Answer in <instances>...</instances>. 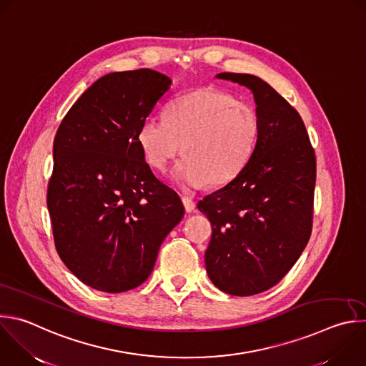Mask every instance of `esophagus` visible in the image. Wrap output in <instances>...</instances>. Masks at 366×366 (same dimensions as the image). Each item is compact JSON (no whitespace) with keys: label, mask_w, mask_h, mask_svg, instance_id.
<instances>
[{"label":"esophagus","mask_w":366,"mask_h":366,"mask_svg":"<svg viewBox=\"0 0 366 366\" xmlns=\"http://www.w3.org/2000/svg\"><path fill=\"white\" fill-rule=\"evenodd\" d=\"M182 204H184V207H185V211H187V212H192V211L195 209V202H194V199L189 198V197H182Z\"/></svg>","instance_id":"esophagus-1"}]
</instances>
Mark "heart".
Here are the masks:
<instances>
[{
  "mask_svg": "<svg viewBox=\"0 0 366 366\" xmlns=\"http://www.w3.org/2000/svg\"><path fill=\"white\" fill-rule=\"evenodd\" d=\"M260 124L256 110L235 96L204 87L174 100L167 116L149 114L138 131L148 164L164 171L182 147L185 157L172 171L184 191L222 185L235 178L252 158Z\"/></svg>",
  "mask_w": 366,
  "mask_h": 366,
  "instance_id": "1",
  "label": "heart"
}]
</instances>
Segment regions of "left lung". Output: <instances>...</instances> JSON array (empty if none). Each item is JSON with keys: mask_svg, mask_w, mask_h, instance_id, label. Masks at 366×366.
Segmentation results:
<instances>
[{"mask_svg": "<svg viewBox=\"0 0 366 366\" xmlns=\"http://www.w3.org/2000/svg\"><path fill=\"white\" fill-rule=\"evenodd\" d=\"M215 77L252 90L260 131L247 165L198 202L212 227L205 267L219 290L253 296L277 285L307 244L316 157L300 114L269 83L242 73Z\"/></svg>", "mask_w": 366, "mask_h": 366, "instance_id": "1", "label": "left lung"}]
</instances>
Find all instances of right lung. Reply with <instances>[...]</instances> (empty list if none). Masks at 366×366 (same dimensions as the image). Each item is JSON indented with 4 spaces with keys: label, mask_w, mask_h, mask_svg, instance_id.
<instances>
[{
    "label": "right lung",
    "mask_w": 366,
    "mask_h": 366,
    "mask_svg": "<svg viewBox=\"0 0 366 366\" xmlns=\"http://www.w3.org/2000/svg\"><path fill=\"white\" fill-rule=\"evenodd\" d=\"M172 80L155 70L96 80L57 129L47 189L54 244L66 267L106 293L141 286L182 219L178 194L161 182L138 144L141 122Z\"/></svg>",
    "instance_id": "right-lung-1"
}]
</instances>
